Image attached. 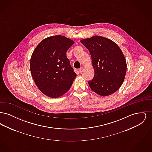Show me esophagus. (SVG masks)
Listing matches in <instances>:
<instances>
[{
    "instance_id": "obj_1",
    "label": "esophagus",
    "mask_w": 152,
    "mask_h": 152,
    "mask_svg": "<svg viewBox=\"0 0 152 152\" xmlns=\"http://www.w3.org/2000/svg\"><path fill=\"white\" fill-rule=\"evenodd\" d=\"M79 71L80 73L83 72V71H84V68H83V67H81V68H80L79 69Z\"/></svg>"
}]
</instances>
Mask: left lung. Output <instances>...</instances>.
<instances>
[{
  "instance_id": "left-lung-1",
  "label": "left lung",
  "mask_w": 152,
  "mask_h": 152,
  "mask_svg": "<svg viewBox=\"0 0 152 152\" xmlns=\"http://www.w3.org/2000/svg\"><path fill=\"white\" fill-rule=\"evenodd\" d=\"M80 42L89 51L94 68V77L88 81L91 89L101 96L113 94L121 86L126 71L123 52L115 42L102 36Z\"/></svg>"
}]
</instances>
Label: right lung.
Listing matches in <instances>:
<instances>
[{
	"label": "right lung",
	"instance_id": "add662e5",
	"mask_svg": "<svg viewBox=\"0 0 152 152\" xmlns=\"http://www.w3.org/2000/svg\"><path fill=\"white\" fill-rule=\"evenodd\" d=\"M73 44L65 36H51L39 44L32 55V76L39 90L48 97L57 98L64 94L76 76L66 55Z\"/></svg>",
	"mask_w": 152,
	"mask_h": 152
}]
</instances>
